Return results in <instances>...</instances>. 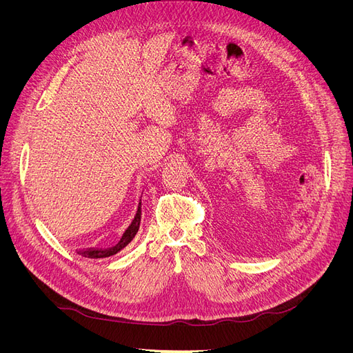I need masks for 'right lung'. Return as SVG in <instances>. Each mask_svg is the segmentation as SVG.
<instances>
[{
	"instance_id": "right-lung-1",
	"label": "right lung",
	"mask_w": 353,
	"mask_h": 353,
	"mask_svg": "<svg viewBox=\"0 0 353 353\" xmlns=\"http://www.w3.org/2000/svg\"><path fill=\"white\" fill-rule=\"evenodd\" d=\"M140 222H141V201L138 203V209H137V213H135V218L131 222V225L126 228L122 239L117 241V244H114L113 248H109V249H85V250H79L78 254H82V256H85V258H91V259L109 258V256L116 254L117 252H121L123 248H126V245L132 241V239L135 237V234L138 232V228H140Z\"/></svg>"
}]
</instances>
